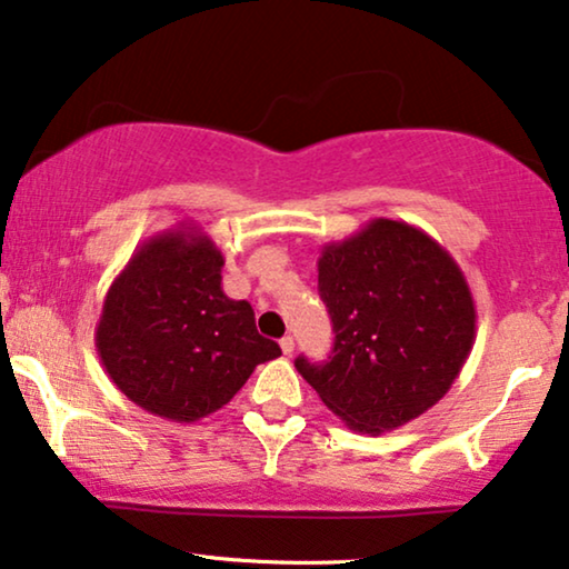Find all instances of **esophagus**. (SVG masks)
Listing matches in <instances>:
<instances>
[{
	"label": "esophagus",
	"mask_w": 569,
	"mask_h": 569,
	"mask_svg": "<svg viewBox=\"0 0 569 569\" xmlns=\"http://www.w3.org/2000/svg\"><path fill=\"white\" fill-rule=\"evenodd\" d=\"M279 347H282V352H284V355H292V349H295V339H292V337H282V339H279Z\"/></svg>",
	"instance_id": "34e87169"
}]
</instances>
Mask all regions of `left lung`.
Instances as JSON below:
<instances>
[{"label":"left lung","mask_w":569,"mask_h":569,"mask_svg":"<svg viewBox=\"0 0 569 569\" xmlns=\"http://www.w3.org/2000/svg\"><path fill=\"white\" fill-rule=\"evenodd\" d=\"M333 323L326 362L295 368L362 435L391 432L435 407L471 355L477 308L463 271L438 240L399 220H370L318 259Z\"/></svg>","instance_id":"8db88e82"}]
</instances>
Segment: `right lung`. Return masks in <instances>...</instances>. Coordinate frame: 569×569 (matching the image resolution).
Here are the masks:
<instances>
[{
	"mask_svg": "<svg viewBox=\"0 0 569 569\" xmlns=\"http://www.w3.org/2000/svg\"><path fill=\"white\" fill-rule=\"evenodd\" d=\"M222 251L181 224L131 253L96 326L100 362L137 407L170 422L222 409L256 365L282 355L256 331L253 308L222 292Z\"/></svg>",
	"mask_w": 569,
	"mask_h": 569,
	"instance_id": "1",
	"label": "right lung"
}]
</instances>
